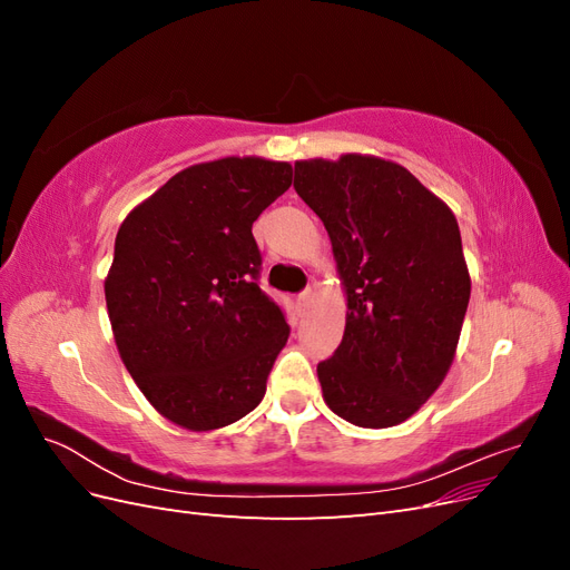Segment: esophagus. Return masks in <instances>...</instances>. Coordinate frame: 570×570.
Returning a JSON list of instances; mask_svg holds the SVG:
<instances>
[{
  "label": "esophagus",
  "instance_id": "34e87169",
  "mask_svg": "<svg viewBox=\"0 0 570 570\" xmlns=\"http://www.w3.org/2000/svg\"><path fill=\"white\" fill-rule=\"evenodd\" d=\"M312 299H314V289H312V287L304 289L302 295H297V308H299V314H304V312H306V306L312 304Z\"/></svg>",
  "mask_w": 570,
  "mask_h": 570
}]
</instances>
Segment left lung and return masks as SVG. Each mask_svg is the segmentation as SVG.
Returning a JSON list of instances; mask_svg holds the SVG:
<instances>
[{
	"label": "left lung",
	"mask_w": 570,
	"mask_h": 570,
	"mask_svg": "<svg viewBox=\"0 0 570 570\" xmlns=\"http://www.w3.org/2000/svg\"><path fill=\"white\" fill-rule=\"evenodd\" d=\"M295 189L323 220L347 295L340 347L316 368L323 400L358 428L400 425L456 354L471 299L459 223L404 166L371 154L295 161Z\"/></svg>",
	"instance_id": "obj_1"
}]
</instances>
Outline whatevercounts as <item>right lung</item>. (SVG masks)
<instances>
[{"label":"right lung","mask_w":570,"mask_h":570,"mask_svg":"<svg viewBox=\"0 0 570 570\" xmlns=\"http://www.w3.org/2000/svg\"><path fill=\"white\" fill-rule=\"evenodd\" d=\"M292 185L262 157L195 164L120 223L105 281L120 358L164 419L193 433L258 406L289 325L258 287L252 223Z\"/></svg>","instance_id":"right-lung-1"}]
</instances>
